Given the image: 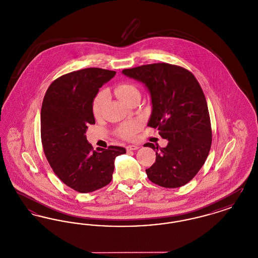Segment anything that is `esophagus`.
Listing matches in <instances>:
<instances>
[{
    "label": "esophagus",
    "instance_id": "obj_1",
    "mask_svg": "<svg viewBox=\"0 0 258 258\" xmlns=\"http://www.w3.org/2000/svg\"><path fill=\"white\" fill-rule=\"evenodd\" d=\"M125 149H126V151H135V150L139 149V146L138 145H128L125 147Z\"/></svg>",
    "mask_w": 258,
    "mask_h": 258
}]
</instances>
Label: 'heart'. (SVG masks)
Here are the masks:
<instances>
[{
    "label": "heart",
    "mask_w": 258,
    "mask_h": 258,
    "mask_svg": "<svg viewBox=\"0 0 258 258\" xmlns=\"http://www.w3.org/2000/svg\"><path fill=\"white\" fill-rule=\"evenodd\" d=\"M114 92H115V95L117 96V98L126 104H131L133 101L140 98V92H139L138 88L131 82H122V83L116 85L114 88ZM107 99H108V95L104 91L99 92L96 96V98H94L93 104H92V110H93V114L96 118L101 116L102 111L104 109L105 104L107 102ZM138 128H139V123H138L131 122V123H123L117 130V134L123 138L130 139L134 136L135 132Z\"/></svg>",
    "instance_id": "b5f03b06"
}]
</instances>
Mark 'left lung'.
Returning <instances> with one entry per match:
<instances>
[{"instance_id": "left-lung-1", "label": "left lung", "mask_w": 258, "mask_h": 258, "mask_svg": "<svg viewBox=\"0 0 258 258\" xmlns=\"http://www.w3.org/2000/svg\"><path fill=\"white\" fill-rule=\"evenodd\" d=\"M142 82L152 99L148 125L168 140L165 148L153 143L156 162L146 169L154 184L174 188L188 183L208 157L212 128L207 101L195 75L182 67L166 62L144 64L122 72Z\"/></svg>"}]
</instances>
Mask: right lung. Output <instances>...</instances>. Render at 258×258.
<instances>
[{"instance_id": "add662e5", "label": "right lung", "mask_w": 258, "mask_h": 258, "mask_svg": "<svg viewBox=\"0 0 258 258\" xmlns=\"http://www.w3.org/2000/svg\"><path fill=\"white\" fill-rule=\"evenodd\" d=\"M115 74L89 68L61 75L51 83L42 101L40 135L45 157L61 182L81 194L109 184L114 160L125 153L119 146L95 151L85 135L88 125L96 123L93 100Z\"/></svg>"}]
</instances>
